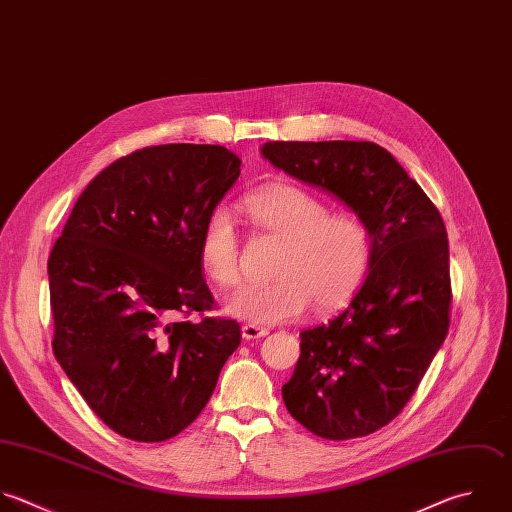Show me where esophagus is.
<instances>
[{"mask_svg": "<svg viewBox=\"0 0 512 512\" xmlns=\"http://www.w3.org/2000/svg\"><path fill=\"white\" fill-rule=\"evenodd\" d=\"M241 333H243V339L251 341V339H259V337H265L269 331L265 327H259V325H253V323H245L241 327Z\"/></svg>", "mask_w": 512, "mask_h": 512, "instance_id": "esophagus-1", "label": "esophagus"}]
</instances>
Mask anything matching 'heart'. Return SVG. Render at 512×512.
<instances>
[{"mask_svg":"<svg viewBox=\"0 0 512 512\" xmlns=\"http://www.w3.org/2000/svg\"><path fill=\"white\" fill-rule=\"evenodd\" d=\"M241 209L263 233L283 241L267 283L239 289L227 311L251 323H285L319 309L345 305L363 285L373 237L367 221L351 211L331 213L327 201L293 183H271L243 197ZM199 263L221 287L241 281V241L225 207H215L201 227Z\"/></svg>","mask_w":512,"mask_h":512,"instance_id":"1","label":"heart"}]
</instances>
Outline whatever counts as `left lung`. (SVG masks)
Instances as JSON below:
<instances>
[{
  "mask_svg": "<svg viewBox=\"0 0 512 512\" xmlns=\"http://www.w3.org/2000/svg\"><path fill=\"white\" fill-rule=\"evenodd\" d=\"M263 155L361 215L373 237L371 273L351 305L301 333L283 401L329 441L371 435L417 391L451 325L449 239L427 193L371 141H267Z\"/></svg>",
  "mask_w": 512,
  "mask_h": 512,
  "instance_id": "8db88e82",
  "label": "left lung"
}]
</instances>
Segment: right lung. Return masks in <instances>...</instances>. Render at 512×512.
<instances>
[{
    "mask_svg": "<svg viewBox=\"0 0 512 512\" xmlns=\"http://www.w3.org/2000/svg\"><path fill=\"white\" fill-rule=\"evenodd\" d=\"M221 145L167 143L105 167L79 195L49 261L53 355L117 435L159 443L205 409L241 343L211 311L199 235L241 173Z\"/></svg>",
    "mask_w": 512,
    "mask_h": 512,
    "instance_id": "1",
    "label": "right lung"
}]
</instances>
